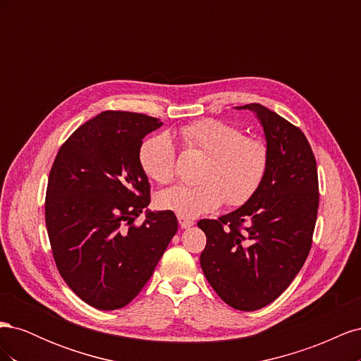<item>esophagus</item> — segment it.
Here are the masks:
<instances>
[{
  "label": "esophagus",
  "mask_w": 361,
  "mask_h": 361,
  "mask_svg": "<svg viewBox=\"0 0 361 361\" xmlns=\"http://www.w3.org/2000/svg\"><path fill=\"white\" fill-rule=\"evenodd\" d=\"M178 220H179V224L182 228H190L194 226V221L188 220V218H185V216H178Z\"/></svg>",
  "instance_id": "34e87169"
}]
</instances>
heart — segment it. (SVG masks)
<instances>
[{"label": "heart", "mask_w": 361, "mask_h": 361, "mask_svg": "<svg viewBox=\"0 0 361 361\" xmlns=\"http://www.w3.org/2000/svg\"><path fill=\"white\" fill-rule=\"evenodd\" d=\"M185 147L207 155L199 185H174L159 192L158 206L179 216L195 218L218 209L224 202L241 206L253 197L268 169L264 141L244 137L239 128L215 118H203L178 130ZM140 162L147 176L167 183L176 169V149L170 135L161 134L145 141Z\"/></svg>", "instance_id": "heart-1"}]
</instances>
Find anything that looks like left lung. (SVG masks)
<instances>
[{"mask_svg":"<svg viewBox=\"0 0 361 361\" xmlns=\"http://www.w3.org/2000/svg\"><path fill=\"white\" fill-rule=\"evenodd\" d=\"M235 108L256 116L268 169L259 190L241 207L197 223L206 235L200 265L226 304L253 312L281 295L309 256L319 204L318 170L297 126L260 104Z\"/></svg>","mask_w":361,"mask_h":361,"instance_id":"obj_1","label":"left lung"}]
</instances>
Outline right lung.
<instances>
[{
  "instance_id": "obj_1",
  "label": "right lung",
  "mask_w": 361,
  "mask_h": 361,
  "mask_svg": "<svg viewBox=\"0 0 361 361\" xmlns=\"http://www.w3.org/2000/svg\"><path fill=\"white\" fill-rule=\"evenodd\" d=\"M159 118L105 111L64 143L48 179L45 220L63 280L94 309L133 301L178 232L170 211H150V183L140 162L143 138ZM147 212L140 228L135 216Z\"/></svg>"
}]
</instances>
